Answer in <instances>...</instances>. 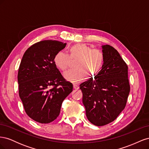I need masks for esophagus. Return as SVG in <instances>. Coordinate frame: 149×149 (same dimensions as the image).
Returning a JSON list of instances; mask_svg holds the SVG:
<instances>
[{
	"instance_id": "obj_1",
	"label": "esophagus",
	"mask_w": 149,
	"mask_h": 149,
	"mask_svg": "<svg viewBox=\"0 0 149 149\" xmlns=\"http://www.w3.org/2000/svg\"><path fill=\"white\" fill-rule=\"evenodd\" d=\"M73 88L75 89H79V86L76 84H73Z\"/></svg>"
}]
</instances>
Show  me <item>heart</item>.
<instances>
[{
  "instance_id": "heart-1",
  "label": "heart",
  "mask_w": 149,
  "mask_h": 149,
  "mask_svg": "<svg viewBox=\"0 0 149 149\" xmlns=\"http://www.w3.org/2000/svg\"><path fill=\"white\" fill-rule=\"evenodd\" d=\"M71 60H77L74 70L64 73L65 78L72 83H79L86 76L88 79L95 78L101 72L104 63V54L100 49L93 48L84 43L73 45L69 48V55L57 52L53 62L58 69L65 71L69 67Z\"/></svg>"
}]
</instances>
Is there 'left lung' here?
<instances>
[{
	"label": "left lung",
	"mask_w": 149,
	"mask_h": 149,
	"mask_svg": "<svg viewBox=\"0 0 149 149\" xmlns=\"http://www.w3.org/2000/svg\"><path fill=\"white\" fill-rule=\"evenodd\" d=\"M102 48L105 60L100 74L79 85L87 118L97 126L118 118L130 92L127 64L114 48L109 45Z\"/></svg>",
	"instance_id": "8db88e82"
}]
</instances>
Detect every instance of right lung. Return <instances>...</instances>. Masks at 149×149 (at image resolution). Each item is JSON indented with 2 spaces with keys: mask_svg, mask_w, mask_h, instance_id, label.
I'll list each match as a JSON object with an SVG mask.
<instances>
[{
  "mask_svg": "<svg viewBox=\"0 0 149 149\" xmlns=\"http://www.w3.org/2000/svg\"><path fill=\"white\" fill-rule=\"evenodd\" d=\"M56 40H44L29 47L18 72L19 94L31 119L48 124L59 116L65 99L73 91L53 62L55 54L66 47Z\"/></svg>",
  "mask_w": 149,
  "mask_h": 149,
  "instance_id": "1",
  "label": "right lung"
}]
</instances>
